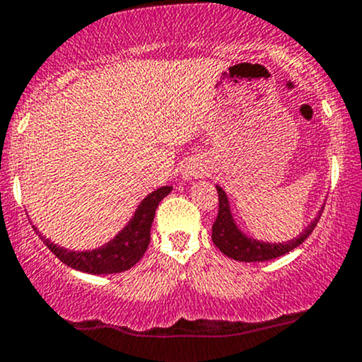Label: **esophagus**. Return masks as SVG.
Masks as SVG:
<instances>
[{
    "label": "esophagus",
    "instance_id": "esophagus-1",
    "mask_svg": "<svg viewBox=\"0 0 362 362\" xmlns=\"http://www.w3.org/2000/svg\"><path fill=\"white\" fill-rule=\"evenodd\" d=\"M206 171V166L202 163V160H189L187 164L184 166V171H182V175H184L185 180H191V178H198L202 177V175Z\"/></svg>",
    "mask_w": 362,
    "mask_h": 362
}]
</instances>
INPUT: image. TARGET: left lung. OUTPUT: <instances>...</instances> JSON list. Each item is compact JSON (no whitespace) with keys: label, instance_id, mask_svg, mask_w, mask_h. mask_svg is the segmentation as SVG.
<instances>
[{"label":"left lung","instance_id":"1","mask_svg":"<svg viewBox=\"0 0 362 362\" xmlns=\"http://www.w3.org/2000/svg\"><path fill=\"white\" fill-rule=\"evenodd\" d=\"M218 192V214L215 218L214 226H211V240H214L215 247L222 252L228 257L235 259V261L242 262H259V261H269V259L280 257V255L287 254V252L294 250L296 247L301 245L312 231L315 229L319 217L313 218L308 226L305 228V231L299 233L298 238L289 240V242L284 243H266L259 242V240L250 238V236L243 235L242 231L236 226L235 218L231 215V208H229V199L226 196V192L222 191L217 185Z\"/></svg>","mask_w":362,"mask_h":362}]
</instances>
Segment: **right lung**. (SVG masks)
<instances>
[{"label":"right lung","mask_w":362,"mask_h":362,"mask_svg":"<svg viewBox=\"0 0 362 362\" xmlns=\"http://www.w3.org/2000/svg\"><path fill=\"white\" fill-rule=\"evenodd\" d=\"M171 189L173 187L164 185V187L151 192L136 208L133 218L127 222L126 228L100 249L73 252L54 245L49 238H43L42 235L40 236H42L43 243L49 247V250L69 268L90 273V275H110V273L126 272L144 257L145 250L151 243V228L152 222H154L156 208H158L160 199L170 194Z\"/></svg>","instance_id":"obj_1"}]
</instances>
